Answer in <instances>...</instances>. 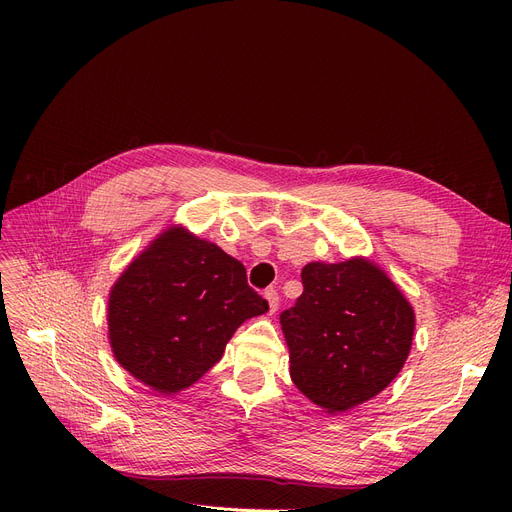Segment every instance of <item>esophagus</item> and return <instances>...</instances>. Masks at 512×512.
<instances>
[{
    "mask_svg": "<svg viewBox=\"0 0 512 512\" xmlns=\"http://www.w3.org/2000/svg\"><path fill=\"white\" fill-rule=\"evenodd\" d=\"M265 299H267V305H270V313H276L278 311V305H280V297L278 292L274 288L265 290Z\"/></svg>",
    "mask_w": 512,
    "mask_h": 512,
    "instance_id": "obj_1",
    "label": "esophagus"
}]
</instances>
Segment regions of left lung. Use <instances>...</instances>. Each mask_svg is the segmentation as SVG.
I'll return each mask as SVG.
<instances>
[{
	"mask_svg": "<svg viewBox=\"0 0 512 512\" xmlns=\"http://www.w3.org/2000/svg\"><path fill=\"white\" fill-rule=\"evenodd\" d=\"M303 294L280 313L290 378L311 402L344 413L378 396L405 365L415 313L378 265L307 263Z\"/></svg>",
	"mask_w": 512,
	"mask_h": 512,
	"instance_id": "1",
	"label": "left lung"
}]
</instances>
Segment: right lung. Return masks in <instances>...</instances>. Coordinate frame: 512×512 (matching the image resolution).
Segmentation results:
<instances>
[{"mask_svg": "<svg viewBox=\"0 0 512 512\" xmlns=\"http://www.w3.org/2000/svg\"><path fill=\"white\" fill-rule=\"evenodd\" d=\"M267 301L218 245L174 226L112 286L107 330L116 361L151 390L176 394L218 363L236 328Z\"/></svg>", "mask_w": 512, "mask_h": 512, "instance_id": "add662e5", "label": "right lung"}]
</instances>
